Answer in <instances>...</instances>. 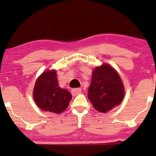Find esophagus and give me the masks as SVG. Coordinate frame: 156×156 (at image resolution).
Returning <instances> with one entry per match:
<instances>
[{"label":"esophagus","instance_id":"1","mask_svg":"<svg viewBox=\"0 0 156 156\" xmlns=\"http://www.w3.org/2000/svg\"><path fill=\"white\" fill-rule=\"evenodd\" d=\"M81 93V88H75V89H73L71 90V93L73 96H76V95L79 94V93Z\"/></svg>","mask_w":156,"mask_h":156}]
</instances>
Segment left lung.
Returning <instances> with one entry per match:
<instances>
[{
	"instance_id": "obj_1",
	"label": "left lung",
	"mask_w": 156,
	"mask_h": 156,
	"mask_svg": "<svg viewBox=\"0 0 156 156\" xmlns=\"http://www.w3.org/2000/svg\"><path fill=\"white\" fill-rule=\"evenodd\" d=\"M124 94L123 83L114 68L105 63L94 69L87 96L95 109L108 112L122 102Z\"/></svg>"
}]
</instances>
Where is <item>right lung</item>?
<instances>
[{
  "label": "right lung",
  "instance_id": "right-lung-1",
  "mask_svg": "<svg viewBox=\"0 0 156 156\" xmlns=\"http://www.w3.org/2000/svg\"><path fill=\"white\" fill-rule=\"evenodd\" d=\"M33 96L40 109L55 114L64 111L72 99L71 93L59 87L55 70L44 72L37 78Z\"/></svg>",
  "mask_w": 156,
  "mask_h": 156
}]
</instances>
